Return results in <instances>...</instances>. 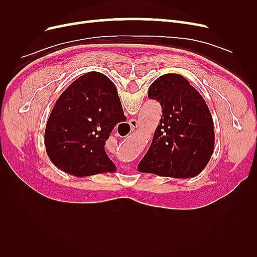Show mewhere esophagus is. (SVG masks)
Listing matches in <instances>:
<instances>
[{
	"instance_id": "34e87169",
	"label": "esophagus",
	"mask_w": 257,
	"mask_h": 257,
	"mask_svg": "<svg viewBox=\"0 0 257 257\" xmlns=\"http://www.w3.org/2000/svg\"><path fill=\"white\" fill-rule=\"evenodd\" d=\"M128 123H130V126H131L132 131H134L138 126V121L136 119H131Z\"/></svg>"
}]
</instances>
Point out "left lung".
Returning a JSON list of instances; mask_svg holds the SVG:
<instances>
[{
  "label": "left lung",
  "mask_w": 257,
  "mask_h": 257,
  "mask_svg": "<svg viewBox=\"0 0 257 257\" xmlns=\"http://www.w3.org/2000/svg\"><path fill=\"white\" fill-rule=\"evenodd\" d=\"M148 96L158 100L163 113L138 170L179 179L199 175L214 148L213 120L205 99L179 74L159 77Z\"/></svg>",
  "instance_id": "obj_1"
}]
</instances>
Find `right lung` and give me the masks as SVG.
I'll return each instance as SVG.
<instances>
[{
	"mask_svg": "<svg viewBox=\"0 0 257 257\" xmlns=\"http://www.w3.org/2000/svg\"><path fill=\"white\" fill-rule=\"evenodd\" d=\"M126 120L114 83L102 73L90 72L62 93L49 115L45 147L59 169L76 177L115 170L105 151L106 141Z\"/></svg>",
	"mask_w": 257,
	"mask_h": 257,
	"instance_id": "obj_1",
	"label": "right lung"
}]
</instances>
